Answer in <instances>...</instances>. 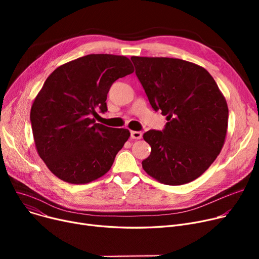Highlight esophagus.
<instances>
[{"instance_id":"34e87169","label":"esophagus","mask_w":259,"mask_h":259,"mask_svg":"<svg viewBox=\"0 0 259 259\" xmlns=\"http://www.w3.org/2000/svg\"><path fill=\"white\" fill-rule=\"evenodd\" d=\"M130 135L133 140H141L143 138V133L141 131H131Z\"/></svg>"}]
</instances>
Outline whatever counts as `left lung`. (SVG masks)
<instances>
[{
  "label": "left lung",
  "mask_w": 259,
  "mask_h": 259,
  "mask_svg": "<svg viewBox=\"0 0 259 259\" xmlns=\"http://www.w3.org/2000/svg\"><path fill=\"white\" fill-rule=\"evenodd\" d=\"M135 74L154 111L168 122L149 130L144 140L151 153L144 170L158 182L179 186L205 172L225 143L229 110L211 74L180 59L132 57Z\"/></svg>",
  "instance_id": "obj_1"
}]
</instances>
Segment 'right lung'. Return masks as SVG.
<instances>
[{
  "mask_svg": "<svg viewBox=\"0 0 259 259\" xmlns=\"http://www.w3.org/2000/svg\"><path fill=\"white\" fill-rule=\"evenodd\" d=\"M132 72L126 57L88 54L47 77L30 121L39 157L60 180L87 184L110 170L130 132L99 124L93 116L108 110L107 94L114 81Z\"/></svg>",
  "mask_w": 259,
  "mask_h": 259,
  "instance_id": "obj_1",
  "label": "right lung"
}]
</instances>
